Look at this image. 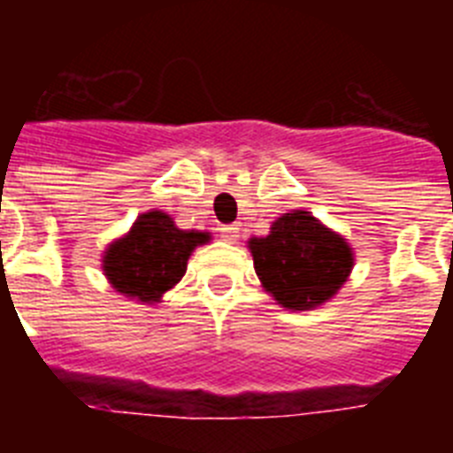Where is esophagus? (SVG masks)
I'll return each mask as SVG.
<instances>
[{"label":"esophagus","instance_id":"1","mask_svg":"<svg viewBox=\"0 0 453 453\" xmlns=\"http://www.w3.org/2000/svg\"><path fill=\"white\" fill-rule=\"evenodd\" d=\"M220 237L226 242H230V244H234V242L240 240V227L237 226H223L220 227Z\"/></svg>","mask_w":453,"mask_h":453}]
</instances>
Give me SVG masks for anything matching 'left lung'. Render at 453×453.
Wrapping results in <instances>:
<instances>
[{
    "label": "left lung",
    "mask_w": 453,
    "mask_h": 453,
    "mask_svg": "<svg viewBox=\"0 0 453 453\" xmlns=\"http://www.w3.org/2000/svg\"><path fill=\"white\" fill-rule=\"evenodd\" d=\"M247 247L263 289L291 312L329 303L355 268L350 242L305 209L282 213Z\"/></svg>",
    "instance_id": "obj_1"
}]
</instances>
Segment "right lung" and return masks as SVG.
Returning a JSON list of instances; mask_svg holds the SVG:
<instances>
[{
  "mask_svg": "<svg viewBox=\"0 0 453 453\" xmlns=\"http://www.w3.org/2000/svg\"><path fill=\"white\" fill-rule=\"evenodd\" d=\"M211 242L206 230H180L169 213L150 209L105 247L101 268L110 287L143 305H157L188 270V258Z\"/></svg>",
  "mask_w": 453,
  "mask_h": 453,
  "instance_id": "obj_1",
  "label": "right lung"
}]
</instances>
